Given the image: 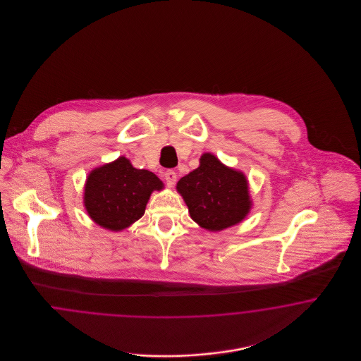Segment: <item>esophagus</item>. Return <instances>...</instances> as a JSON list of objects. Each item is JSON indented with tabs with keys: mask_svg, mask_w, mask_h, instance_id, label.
<instances>
[{
	"mask_svg": "<svg viewBox=\"0 0 361 361\" xmlns=\"http://www.w3.org/2000/svg\"><path fill=\"white\" fill-rule=\"evenodd\" d=\"M165 180H166L168 187H173L176 184V181H177V174H176V172H173V171H168V172L165 173Z\"/></svg>",
	"mask_w": 361,
	"mask_h": 361,
	"instance_id": "1",
	"label": "esophagus"
}]
</instances>
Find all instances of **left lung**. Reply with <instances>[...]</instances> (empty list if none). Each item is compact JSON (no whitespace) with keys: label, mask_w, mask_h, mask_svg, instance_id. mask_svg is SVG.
Instances as JSON below:
<instances>
[{"label":"left lung","mask_w":361,"mask_h":361,"mask_svg":"<svg viewBox=\"0 0 361 361\" xmlns=\"http://www.w3.org/2000/svg\"><path fill=\"white\" fill-rule=\"evenodd\" d=\"M177 192L188 207L193 222L208 231H222L240 224L250 212L249 181L245 173L230 168L211 153L177 183Z\"/></svg>","instance_id":"1"}]
</instances>
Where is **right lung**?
Returning a JSON list of instances; mask_svg holds the SVG:
<instances>
[{
    "mask_svg": "<svg viewBox=\"0 0 361 361\" xmlns=\"http://www.w3.org/2000/svg\"><path fill=\"white\" fill-rule=\"evenodd\" d=\"M162 189L164 183L154 173L134 168L128 158L121 155L89 172L84 207L94 224L121 231L143 216L152 193Z\"/></svg>",
    "mask_w": 361,
    "mask_h": 361,
    "instance_id": "right-lung-1",
    "label": "right lung"
}]
</instances>
